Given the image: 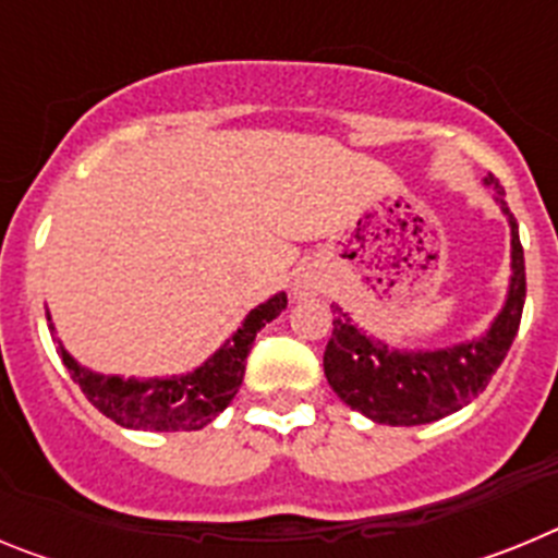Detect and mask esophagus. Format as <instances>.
<instances>
[{"label":"esophagus","instance_id":"esophagus-1","mask_svg":"<svg viewBox=\"0 0 558 558\" xmlns=\"http://www.w3.org/2000/svg\"><path fill=\"white\" fill-rule=\"evenodd\" d=\"M295 293H299V295H310V293H315V284H310V282H299V284H295Z\"/></svg>","mask_w":558,"mask_h":558}]
</instances>
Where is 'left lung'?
Instances as JSON below:
<instances>
[{"label":"left lung","mask_w":558,"mask_h":558,"mask_svg":"<svg viewBox=\"0 0 558 558\" xmlns=\"http://www.w3.org/2000/svg\"><path fill=\"white\" fill-rule=\"evenodd\" d=\"M486 184H497L489 172ZM511 223V288L506 307L483 338L438 352H397L366 338L349 315L335 307L332 338L324 352L329 386L352 411L379 425H427L470 405L489 386L492 374L509 354L525 304V259L517 220L500 198Z\"/></svg>","instance_id":"1"}]
</instances>
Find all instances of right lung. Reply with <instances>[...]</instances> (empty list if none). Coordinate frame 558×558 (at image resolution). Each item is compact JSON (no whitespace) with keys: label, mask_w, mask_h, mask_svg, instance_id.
<instances>
[{"label":"right lung","mask_w":558,"mask_h":558,"mask_svg":"<svg viewBox=\"0 0 558 558\" xmlns=\"http://www.w3.org/2000/svg\"><path fill=\"white\" fill-rule=\"evenodd\" d=\"M284 307H288V295L276 293L274 299L251 310L243 327L236 329L204 366L184 377H102V374H92L88 368H83L63 347L58 349H61L63 366L69 368L88 402L102 416L113 418L117 425L131 427V430H201L240 391L245 360H248L256 332L274 322Z\"/></svg>","instance_id":"add662e5"}]
</instances>
